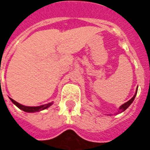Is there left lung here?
<instances>
[{
	"instance_id": "obj_1",
	"label": "left lung",
	"mask_w": 150,
	"mask_h": 150,
	"mask_svg": "<svg viewBox=\"0 0 150 150\" xmlns=\"http://www.w3.org/2000/svg\"><path fill=\"white\" fill-rule=\"evenodd\" d=\"M136 94H137V90H136V92H135V94L134 95V96H133L132 98L131 99V100H129L128 101V102H126L124 104H122L121 106V107H119V110H118V112H117V114H120V113H121V112H123L125 111L127 108H128L129 106H130L132 103V102L134 101V100H135V96H136Z\"/></svg>"
}]
</instances>
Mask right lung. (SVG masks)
<instances>
[{
  "instance_id": "1",
  "label": "right lung",
  "mask_w": 150,
  "mask_h": 150,
  "mask_svg": "<svg viewBox=\"0 0 150 150\" xmlns=\"http://www.w3.org/2000/svg\"><path fill=\"white\" fill-rule=\"evenodd\" d=\"M10 100H11V102L14 103V104L18 107L19 109H21L22 110L25 112H28V113H33V112H37L40 111V110H45L47 108H48L49 107H50L52 104H53V102L49 103H47V104L41 105V106H38V107H27V106H24V105H22L18 103V102H16L15 100H12L11 98H10Z\"/></svg>"
}]
</instances>
